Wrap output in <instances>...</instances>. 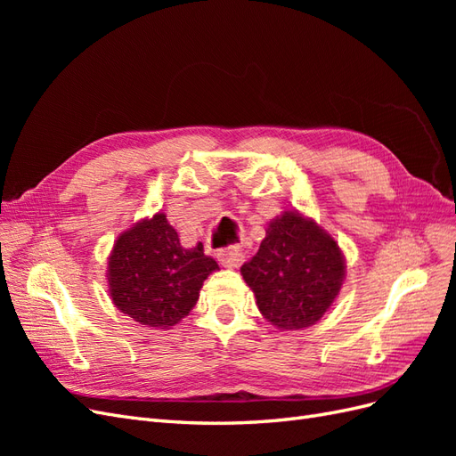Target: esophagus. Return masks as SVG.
<instances>
[{
	"instance_id": "1",
	"label": "esophagus",
	"mask_w": 456,
	"mask_h": 456,
	"mask_svg": "<svg viewBox=\"0 0 456 456\" xmlns=\"http://www.w3.org/2000/svg\"><path fill=\"white\" fill-rule=\"evenodd\" d=\"M243 258H245V255L241 251V247H238V245H230V247H226V249L218 253V260L223 262L226 268H238L243 262Z\"/></svg>"
}]
</instances>
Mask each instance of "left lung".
Instances as JSON below:
<instances>
[{
  "label": "left lung",
  "instance_id": "1",
  "mask_svg": "<svg viewBox=\"0 0 456 456\" xmlns=\"http://www.w3.org/2000/svg\"><path fill=\"white\" fill-rule=\"evenodd\" d=\"M337 241L312 220L285 211L272 220L258 253L241 266L262 315L280 329L322 320L344 280Z\"/></svg>",
  "mask_w": 456,
  "mask_h": 456
}]
</instances>
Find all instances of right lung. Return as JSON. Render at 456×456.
<instances>
[{"label": "right lung", "mask_w": 456, "mask_h": 456, "mask_svg": "<svg viewBox=\"0 0 456 456\" xmlns=\"http://www.w3.org/2000/svg\"><path fill=\"white\" fill-rule=\"evenodd\" d=\"M218 268L203 245L184 249L163 213L118 238L108 262L114 305L134 322L167 329L196 306L207 275Z\"/></svg>", "instance_id": "right-lung-1"}]
</instances>
